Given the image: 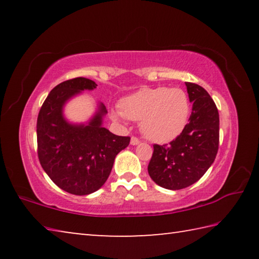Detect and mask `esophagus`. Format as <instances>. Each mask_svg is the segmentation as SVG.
Segmentation results:
<instances>
[{"label": "esophagus", "mask_w": 259, "mask_h": 259, "mask_svg": "<svg viewBox=\"0 0 259 259\" xmlns=\"http://www.w3.org/2000/svg\"><path fill=\"white\" fill-rule=\"evenodd\" d=\"M139 143H140V140L137 137L131 138V145H138Z\"/></svg>", "instance_id": "obj_1"}]
</instances>
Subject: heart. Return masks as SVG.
Instances as JSON below:
<instances>
[{"instance_id":"1","label":"heart","mask_w":259,"mask_h":259,"mask_svg":"<svg viewBox=\"0 0 259 259\" xmlns=\"http://www.w3.org/2000/svg\"><path fill=\"white\" fill-rule=\"evenodd\" d=\"M120 112L114 117L124 116L140 122V129L147 139L166 143L182 134L190 116V100L179 88H143L121 99Z\"/></svg>"}]
</instances>
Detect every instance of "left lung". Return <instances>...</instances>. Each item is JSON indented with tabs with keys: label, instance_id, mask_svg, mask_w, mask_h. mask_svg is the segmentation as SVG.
Masks as SVG:
<instances>
[{
	"label": "left lung",
	"instance_id": "8db88e82",
	"mask_svg": "<svg viewBox=\"0 0 259 259\" xmlns=\"http://www.w3.org/2000/svg\"><path fill=\"white\" fill-rule=\"evenodd\" d=\"M193 103L188 123L176 139L154 144L147 170L157 185L182 190L203 176L216 159L219 145V114L216 104L202 87L185 82Z\"/></svg>",
	"mask_w": 259,
	"mask_h": 259
}]
</instances>
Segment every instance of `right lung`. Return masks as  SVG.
Listing matches in <instances>:
<instances>
[{"label":"right lung","mask_w":259,"mask_h":259,"mask_svg":"<svg viewBox=\"0 0 259 259\" xmlns=\"http://www.w3.org/2000/svg\"><path fill=\"white\" fill-rule=\"evenodd\" d=\"M96 87V82L85 77L59 83L48 95L37 116V156L42 168L57 186L75 195L99 190L117 153L130 143V137L114 135L102 125L107 113L104 104L87 125L71 124L64 119L66 100Z\"/></svg>","instance_id":"right-lung-1"}]
</instances>
